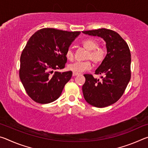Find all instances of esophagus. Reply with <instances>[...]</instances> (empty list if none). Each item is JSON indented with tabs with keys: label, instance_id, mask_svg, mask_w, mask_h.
Masks as SVG:
<instances>
[{
	"label": "esophagus",
	"instance_id": "1",
	"mask_svg": "<svg viewBox=\"0 0 148 148\" xmlns=\"http://www.w3.org/2000/svg\"><path fill=\"white\" fill-rule=\"evenodd\" d=\"M79 74H79V73H77V72H72V76H78V75H79Z\"/></svg>",
	"mask_w": 148,
	"mask_h": 148
}]
</instances>
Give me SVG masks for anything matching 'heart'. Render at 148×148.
<instances>
[{"instance_id":"1","label":"heart","mask_w":148,"mask_h":148,"mask_svg":"<svg viewBox=\"0 0 148 148\" xmlns=\"http://www.w3.org/2000/svg\"><path fill=\"white\" fill-rule=\"evenodd\" d=\"M84 47L88 51L86 59H90L94 64H99L102 61L105 56V51L102 48H99V44L93 39H88L83 42ZM66 57L69 61H73L74 53L73 49L69 47L66 51ZM91 64L89 61H76L68 65V69L77 73H81L91 69Z\"/></svg>"}]
</instances>
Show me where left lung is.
<instances>
[{"label": "left lung", "instance_id": "1", "mask_svg": "<svg viewBox=\"0 0 148 148\" xmlns=\"http://www.w3.org/2000/svg\"><path fill=\"white\" fill-rule=\"evenodd\" d=\"M89 36L101 37L106 42L107 54L95 74H104L102 80L91 74H84L86 82L82 86L87 102L97 108L115 103L123 94L131 79V52L121 36L110 29H99L82 31Z\"/></svg>", "mask_w": 148, "mask_h": 148}]
</instances>
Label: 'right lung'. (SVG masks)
<instances>
[{"mask_svg":"<svg viewBox=\"0 0 148 148\" xmlns=\"http://www.w3.org/2000/svg\"><path fill=\"white\" fill-rule=\"evenodd\" d=\"M80 33L45 28L29 38L20 57L19 77L33 101L47 104L61 96L72 72H53L64 68L66 50Z\"/></svg>","mask_w":148,"mask_h":148,"instance_id":"obj_1","label":"right lung"}]
</instances>
